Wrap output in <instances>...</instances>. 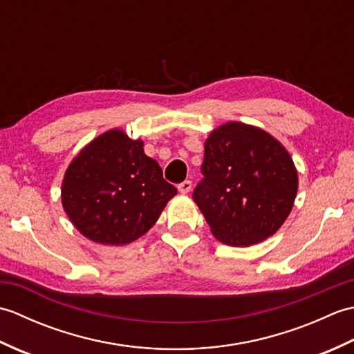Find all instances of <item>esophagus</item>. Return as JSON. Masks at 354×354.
Wrapping results in <instances>:
<instances>
[{
  "mask_svg": "<svg viewBox=\"0 0 354 354\" xmlns=\"http://www.w3.org/2000/svg\"><path fill=\"white\" fill-rule=\"evenodd\" d=\"M178 190H179V193H183V194L189 193V192L192 190V181H184V183H181V184L178 185Z\"/></svg>",
  "mask_w": 354,
  "mask_h": 354,
  "instance_id": "esophagus-1",
  "label": "esophagus"
}]
</instances>
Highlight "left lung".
Masks as SVG:
<instances>
[{
    "label": "left lung",
    "instance_id": "left-lung-1",
    "mask_svg": "<svg viewBox=\"0 0 354 354\" xmlns=\"http://www.w3.org/2000/svg\"><path fill=\"white\" fill-rule=\"evenodd\" d=\"M201 171L193 201L222 243H260L288 219L298 173L288 150L263 129L239 122L217 127L205 141Z\"/></svg>",
    "mask_w": 354,
    "mask_h": 354
}]
</instances>
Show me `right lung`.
<instances>
[{"label": "right lung", "instance_id": "obj_1", "mask_svg": "<svg viewBox=\"0 0 354 354\" xmlns=\"http://www.w3.org/2000/svg\"><path fill=\"white\" fill-rule=\"evenodd\" d=\"M176 193L160 164L145 153L141 140L111 129L68 165L62 205L86 239L120 246L146 234Z\"/></svg>", "mask_w": 354, "mask_h": 354}]
</instances>
